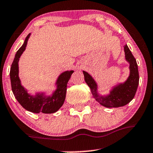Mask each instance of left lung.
I'll return each instance as SVG.
<instances>
[{
	"label": "left lung",
	"instance_id": "left-lung-1",
	"mask_svg": "<svg viewBox=\"0 0 153 153\" xmlns=\"http://www.w3.org/2000/svg\"><path fill=\"white\" fill-rule=\"evenodd\" d=\"M125 59L130 64V76L124 83L119 84L112 88L109 94L100 95L97 91V84L87 71H83L84 80L90 88L91 94L100 105L108 108L123 107L127 105L134 98L139 84V72L136 59L127 45L124 46Z\"/></svg>",
	"mask_w": 153,
	"mask_h": 153
}]
</instances>
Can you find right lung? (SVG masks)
I'll return each instance as SVG.
<instances>
[{
  "mask_svg": "<svg viewBox=\"0 0 153 153\" xmlns=\"http://www.w3.org/2000/svg\"><path fill=\"white\" fill-rule=\"evenodd\" d=\"M30 33L27 36L24 43L16 52L10 71L13 93L17 101L24 109L33 113L42 112L45 114L54 113L61 108L66 98L67 83L74 71H66L59 75L57 79L56 89L51 96H46L44 93H37L35 96L28 94L21 85L19 76V61L23 52L25 51Z\"/></svg>",
  "mask_w": 153,
  "mask_h": 153,
  "instance_id": "add662e5",
  "label": "right lung"
}]
</instances>
